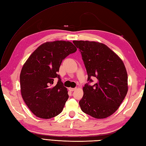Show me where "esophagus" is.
<instances>
[{"label": "esophagus", "instance_id": "esophagus-1", "mask_svg": "<svg viewBox=\"0 0 146 146\" xmlns=\"http://www.w3.org/2000/svg\"><path fill=\"white\" fill-rule=\"evenodd\" d=\"M68 90H69V91H74L76 90V88H68Z\"/></svg>", "mask_w": 146, "mask_h": 146}]
</instances>
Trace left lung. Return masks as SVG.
Wrapping results in <instances>:
<instances>
[{"mask_svg":"<svg viewBox=\"0 0 146 146\" xmlns=\"http://www.w3.org/2000/svg\"><path fill=\"white\" fill-rule=\"evenodd\" d=\"M81 52L88 81L79 104L84 113L97 119L113 114L127 93V74L124 63L103 43L90 41L73 42ZM95 78L97 83H89Z\"/></svg>","mask_w":146,"mask_h":146,"instance_id":"obj_1","label":"left lung"}]
</instances>
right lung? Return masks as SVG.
Wrapping results in <instances>:
<instances>
[{
    "instance_id": "1",
    "label": "right lung",
    "mask_w": 146,
    "mask_h": 146,
    "mask_svg": "<svg viewBox=\"0 0 146 146\" xmlns=\"http://www.w3.org/2000/svg\"><path fill=\"white\" fill-rule=\"evenodd\" d=\"M76 50L70 42H46L23 65L20 75L22 96L36 116L50 119L62 113L69 96L57 73L63 60ZM55 78L58 82L53 86Z\"/></svg>"
}]
</instances>
